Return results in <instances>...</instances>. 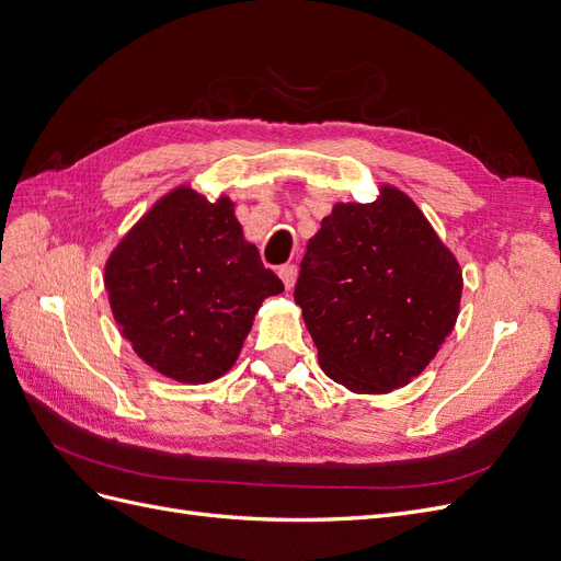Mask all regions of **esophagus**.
<instances>
[{
	"label": "esophagus",
	"mask_w": 561,
	"mask_h": 561,
	"mask_svg": "<svg viewBox=\"0 0 561 561\" xmlns=\"http://www.w3.org/2000/svg\"><path fill=\"white\" fill-rule=\"evenodd\" d=\"M278 276H280V280H283L287 290H293L295 283H297V266L295 264H283L278 268Z\"/></svg>",
	"instance_id": "34e87169"
}]
</instances>
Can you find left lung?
Segmentation results:
<instances>
[{
    "label": "left lung",
    "instance_id": "8db88e82",
    "mask_svg": "<svg viewBox=\"0 0 561 561\" xmlns=\"http://www.w3.org/2000/svg\"><path fill=\"white\" fill-rule=\"evenodd\" d=\"M461 266L416 203L390 184L336 203L309 241L295 301L325 375L353 393L419 377L454 330Z\"/></svg>",
    "mask_w": 561,
    "mask_h": 561
}]
</instances>
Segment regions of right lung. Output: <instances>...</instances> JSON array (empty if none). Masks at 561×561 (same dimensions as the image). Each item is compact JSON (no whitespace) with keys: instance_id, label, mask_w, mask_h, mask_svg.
<instances>
[{"instance_id":"right-lung-1","label":"right lung","mask_w":561,"mask_h":561,"mask_svg":"<svg viewBox=\"0 0 561 561\" xmlns=\"http://www.w3.org/2000/svg\"><path fill=\"white\" fill-rule=\"evenodd\" d=\"M105 290L122 334L159 375L208 383L233 367L283 283L243 239L233 201L190 184L161 196L112 250Z\"/></svg>"}]
</instances>
